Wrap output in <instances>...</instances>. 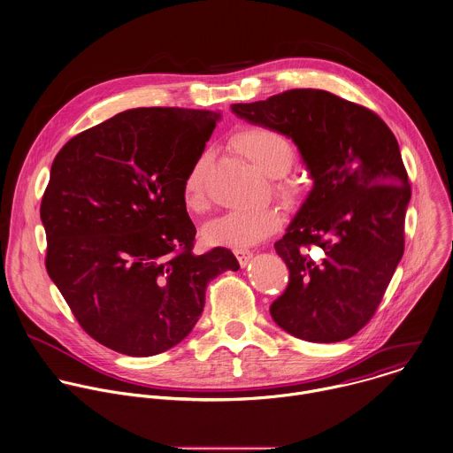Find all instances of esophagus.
I'll use <instances>...</instances> for the list:
<instances>
[{
	"label": "esophagus",
	"instance_id": "esophagus-1",
	"mask_svg": "<svg viewBox=\"0 0 453 453\" xmlns=\"http://www.w3.org/2000/svg\"><path fill=\"white\" fill-rule=\"evenodd\" d=\"M234 256L238 257V261H240L242 266L249 265V261L252 259V252L247 250V249H234Z\"/></svg>",
	"mask_w": 453,
	"mask_h": 453
}]
</instances>
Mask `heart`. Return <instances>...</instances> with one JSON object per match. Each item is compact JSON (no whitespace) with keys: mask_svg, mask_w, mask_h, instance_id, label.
<instances>
[{"mask_svg":"<svg viewBox=\"0 0 453 453\" xmlns=\"http://www.w3.org/2000/svg\"><path fill=\"white\" fill-rule=\"evenodd\" d=\"M233 146L247 157L259 171L268 176L284 174L293 160L295 148L289 139L279 130L265 125H249L240 128L233 139ZM275 188L286 196H296L300 183L295 178H282ZM183 204L190 211H203L206 208L204 188V160L199 158L187 173L181 187ZM280 222L273 208H259L249 211H229L210 224H206L203 236L210 245H224L231 249H245L259 243L270 236Z\"/></svg>","mask_w":453,"mask_h":453,"instance_id":"b5f03b06","label":"heart"}]
</instances>
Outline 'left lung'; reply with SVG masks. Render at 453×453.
<instances>
[{"instance_id":"left-lung-1","label":"left lung","mask_w":453,"mask_h":453,"mask_svg":"<svg viewBox=\"0 0 453 453\" xmlns=\"http://www.w3.org/2000/svg\"><path fill=\"white\" fill-rule=\"evenodd\" d=\"M233 112L291 137L314 187L275 243L289 268L273 321L309 342H341L374 316L404 254L411 199L394 132L371 109L325 89H288ZM311 246L326 254L312 260Z\"/></svg>"}]
</instances>
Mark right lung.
Masks as SVG:
<instances>
[{
  "label": "right lung",
  "mask_w": 453,
  "mask_h": 453,
  "mask_svg": "<svg viewBox=\"0 0 453 453\" xmlns=\"http://www.w3.org/2000/svg\"><path fill=\"white\" fill-rule=\"evenodd\" d=\"M220 112L139 107L72 137L40 204L45 268L82 330L128 357L180 344L231 250L192 252L196 226L181 187Z\"/></svg>",
  "instance_id": "obj_1"
}]
</instances>
